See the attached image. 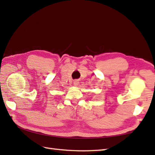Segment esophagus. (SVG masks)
I'll return each mask as SVG.
<instances>
[{"mask_svg":"<svg viewBox=\"0 0 155 155\" xmlns=\"http://www.w3.org/2000/svg\"><path fill=\"white\" fill-rule=\"evenodd\" d=\"M73 83H74V85H75V86H77L78 84V80H74V82H73Z\"/></svg>","mask_w":155,"mask_h":155,"instance_id":"1","label":"esophagus"}]
</instances>
